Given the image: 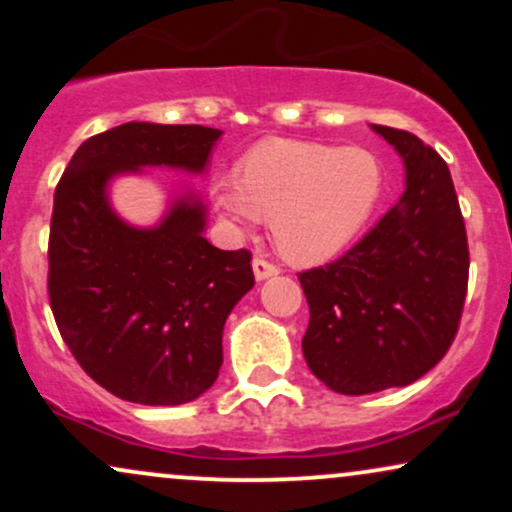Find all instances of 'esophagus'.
<instances>
[{"label":"esophagus","instance_id":"34e87169","mask_svg":"<svg viewBox=\"0 0 512 512\" xmlns=\"http://www.w3.org/2000/svg\"><path fill=\"white\" fill-rule=\"evenodd\" d=\"M252 272H255V279L257 281H264V279H269V276L279 274L281 269L276 267L274 262L264 260V257H255V260H252Z\"/></svg>","mask_w":512,"mask_h":512}]
</instances>
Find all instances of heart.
Listing matches in <instances>:
<instances>
[{
  "mask_svg": "<svg viewBox=\"0 0 512 512\" xmlns=\"http://www.w3.org/2000/svg\"><path fill=\"white\" fill-rule=\"evenodd\" d=\"M383 185V163L368 149L267 139L240 158L236 175L211 182L209 197L238 231L269 216L281 255L313 264L361 231Z\"/></svg>",
  "mask_w": 512,
  "mask_h": 512,
  "instance_id": "obj_1",
  "label": "heart"
}]
</instances>
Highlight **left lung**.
Segmentation results:
<instances>
[{
  "mask_svg": "<svg viewBox=\"0 0 512 512\" xmlns=\"http://www.w3.org/2000/svg\"><path fill=\"white\" fill-rule=\"evenodd\" d=\"M373 129L402 156L407 190L339 260L298 274L305 363L339 395L426 375L448 354L467 296V231L448 166L416 134Z\"/></svg>",
  "mask_w": 512,
  "mask_h": 512,
  "instance_id": "8db88e82",
  "label": "left lung"
}]
</instances>
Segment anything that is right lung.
Instances as JSON below:
<instances>
[{
    "instance_id": "add662e5",
    "label": "right lung",
    "mask_w": 512,
    "mask_h": 512,
    "mask_svg": "<svg viewBox=\"0 0 512 512\" xmlns=\"http://www.w3.org/2000/svg\"><path fill=\"white\" fill-rule=\"evenodd\" d=\"M221 129L125 122L86 139L55 190L50 308L64 344L98 385L127 402L173 407L207 392L223 363V325L255 286L248 250L204 238L199 197L154 228L129 226L108 182L142 168L202 173Z\"/></svg>"
}]
</instances>
